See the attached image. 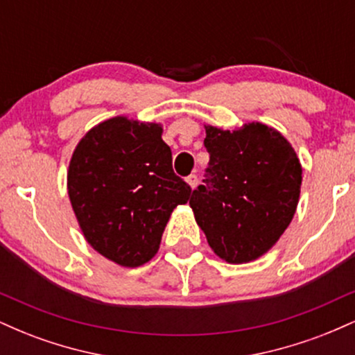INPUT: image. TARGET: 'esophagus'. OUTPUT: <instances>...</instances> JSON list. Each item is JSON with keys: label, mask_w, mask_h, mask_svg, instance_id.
Returning a JSON list of instances; mask_svg holds the SVG:
<instances>
[{"label": "esophagus", "mask_w": 355, "mask_h": 355, "mask_svg": "<svg viewBox=\"0 0 355 355\" xmlns=\"http://www.w3.org/2000/svg\"><path fill=\"white\" fill-rule=\"evenodd\" d=\"M187 183L191 187V189H195V187L198 185V175L197 173H191L187 177Z\"/></svg>", "instance_id": "34e87169"}]
</instances>
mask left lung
<instances>
[{"label":"left lung","mask_w":355,"mask_h":355,"mask_svg":"<svg viewBox=\"0 0 355 355\" xmlns=\"http://www.w3.org/2000/svg\"><path fill=\"white\" fill-rule=\"evenodd\" d=\"M210 162L190 207L207 242L230 263L267 252L294 217L302 166L285 138L262 123L239 132L205 126Z\"/></svg>","instance_id":"8db88e82"}]
</instances>
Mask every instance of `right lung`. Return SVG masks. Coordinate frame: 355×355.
Segmentation results:
<instances>
[{"instance_id":"add662e5","label":"right lung","mask_w":355,"mask_h":355,"mask_svg":"<svg viewBox=\"0 0 355 355\" xmlns=\"http://www.w3.org/2000/svg\"><path fill=\"white\" fill-rule=\"evenodd\" d=\"M190 193L173 172L162 126L123 116L89 130L68 170V195L85 239L123 267L157 254L170 214Z\"/></svg>"}]
</instances>
